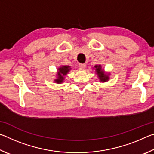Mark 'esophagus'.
<instances>
[{
  "label": "esophagus",
  "instance_id": "esophagus-1",
  "mask_svg": "<svg viewBox=\"0 0 154 154\" xmlns=\"http://www.w3.org/2000/svg\"><path fill=\"white\" fill-rule=\"evenodd\" d=\"M79 67L80 69H85V64H79Z\"/></svg>",
  "mask_w": 154,
  "mask_h": 154
}]
</instances>
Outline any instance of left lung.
Returning <instances> with one entry per match:
<instances>
[{
  "label": "left lung",
  "instance_id": "1",
  "mask_svg": "<svg viewBox=\"0 0 154 154\" xmlns=\"http://www.w3.org/2000/svg\"><path fill=\"white\" fill-rule=\"evenodd\" d=\"M94 67L96 68V73L98 74V76L101 82H106V81L109 79V77L106 74L104 73L103 70H101L100 65H98V66L96 65V66H95Z\"/></svg>",
  "mask_w": 154,
  "mask_h": 154
}]
</instances>
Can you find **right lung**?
I'll return each instance as SVG.
<instances>
[{
    "mask_svg": "<svg viewBox=\"0 0 154 154\" xmlns=\"http://www.w3.org/2000/svg\"><path fill=\"white\" fill-rule=\"evenodd\" d=\"M58 70H59L58 73V79L55 80V82L58 83H60L62 82V81L64 80L63 76L66 75L68 73V72L71 70V69H70V66H63L60 68Z\"/></svg>",
    "mask_w": 154,
    "mask_h": 154,
    "instance_id": "1",
    "label": "right lung"
}]
</instances>
